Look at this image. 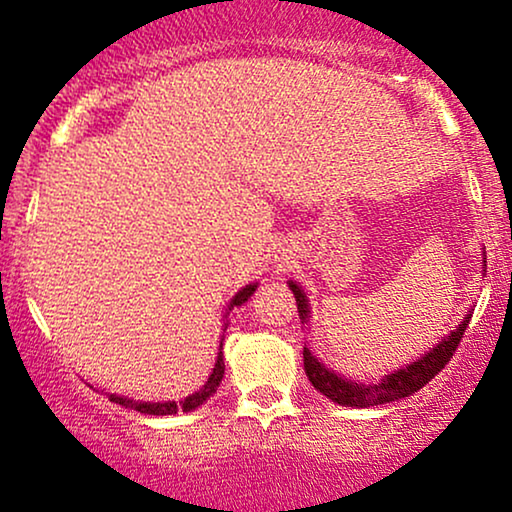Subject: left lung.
Segmentation results:
<instances>
[{"label":"left lung","mask_w":512,"mask_h":512,"mask_svg":"<svg viewBox=\"0 0 512 512\" xmlns=\"http://www.w3.org/2000/svg\"><path fill=\"white\" fill-rule=\"evenodd\" d=\"M289 289L293 291V296H296L300 317L307 319L310 307H307L305 293L300 291V286L296 282H289ZM468 321H471V314H466L457 331L447 335V338L440 342V345L433 347L429 354H424L422 359L410 363V366L394 370V373L384 377L380 384H363V382H352V380H345V377H338L333 370H328L324 363L314 359L307 347L303 349L305 373L310 377L314 389L321 391L326 398H331L333 403L345 405V408H373V405L398 401V398L415 394V391L422 389L424 384H429L433 377H436L440 370L450 363L454 352H457L461 338H464Z\"/></svg>","instance_id":"obj_1"}]
</instances>
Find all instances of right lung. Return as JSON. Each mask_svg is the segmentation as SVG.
<instances>
[{
    "label": "right lung",
    "instance_id": "obj_1",
    "mask_svg": "<svg viewBox=\"0 0 512 512\" xmlns=\"http://www.w3.org/2000/svg\"><path fill=\"white\" fill-rule=\"evenodd\" d=\"M254 291H256V284L244 286V289L240 293H235V298L230 300V307L247 303L249 296ZM221 347H223V340H221ZM223 370H226V363H223V352H219V359H216V366L212 370V375H209L205 387H202L200 391H195L193 396H188L179 403H174V401H170V403H142V401H130V398H123V396H116V394H111L109 401H114L118 405H125V408H132L137 412H144V415H174V412H191L214 394L216 387H219V382L223 380Z\"/></svg>",
    "mask_w": 512,
    "mask_h": 512
}]
</instances>
